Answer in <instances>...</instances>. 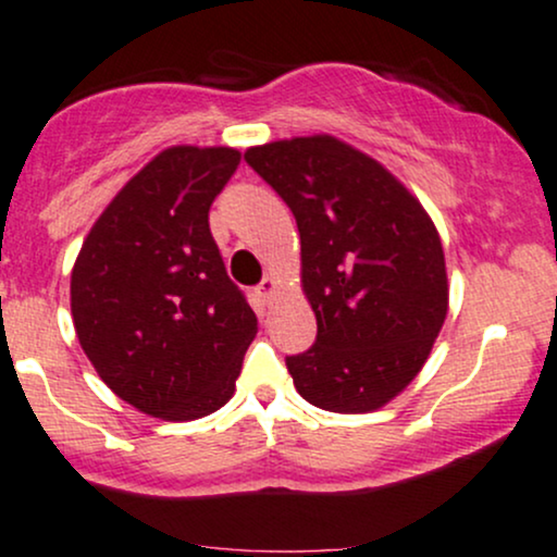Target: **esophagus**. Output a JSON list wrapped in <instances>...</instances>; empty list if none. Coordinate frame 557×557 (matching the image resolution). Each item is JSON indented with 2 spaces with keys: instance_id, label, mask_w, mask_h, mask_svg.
Returning a JSON list of instances; mask_svg holds the SVG:
<instances>
[{
  "instance_id": "34e87169",
  "label": "esophagus",
  "mask_w": 557,
  "mask_h": 557,
  "mask_svg": "<svg viewBox=\"0 0 557 557\" xmlns=\"http://www.w3.org/2000/svg\"><path fill=\"white\" fill-rule=\"evenodd\" d=\"M274 290H277V283H274L272 274H267V277L259 283V296L264 300H270L274 296Z\"/></svg>"
}]
</instances>
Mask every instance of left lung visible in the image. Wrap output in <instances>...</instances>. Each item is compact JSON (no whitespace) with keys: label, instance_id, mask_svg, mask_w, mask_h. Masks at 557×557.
<instances>
[{"label":"left lung","instance_id":"8db88e82","mask_svg":"<svg viewBox=\"0 0 557 557\" xmlns=\"http://www.w3.org/2000/svg\"><path fill=\"white\" fill-rule=\"evenodd\" d=\"M296 214L300 283L317 343L287 355L298 394L330 412L394 399L444 326V246L423 205L384 165L330 134L246 150Z\"/></svg>","mask_w":557,"mask_h":557}]
</instances>
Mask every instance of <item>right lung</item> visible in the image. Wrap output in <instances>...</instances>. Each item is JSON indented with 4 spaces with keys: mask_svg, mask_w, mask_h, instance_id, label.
<instances>
[{
    "mask_svg": "<svg viewBox=\"0 0 557 557\" xmlns=\"http://www.w3.org/2000/svg\"><path fill=\"white\" fill-rule=\"evenodd\" d=\"M238 163L233 147L163 150L111 199L72 270L79 345L106 386L152 418L220 410L257 334L210 233Z\"/></svg>",
    "mask_w": 557,
    "mask_h": 557,
    "instance_id": "obj_1",
    "label": "right lung"
}]
</instances>
